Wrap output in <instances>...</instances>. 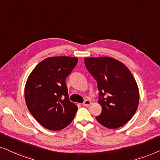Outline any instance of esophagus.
I'll list each match as a JSON object with an SVG mask.
<instances>
[{
	"mask_svg": "<svg viewBox=\"0 0 160 160\" xmlns=\"http://www.w3.org/2000/svg\"><path fill=\"white\" fill-rule=\"evenodd\" d=\"M90 104H91V101L88 100H85L84 102L82 103V106H88Z\"/></svg>",
	"mask_w": 160,
	"mask_h": 160,
	"instance_id": "obj_1",
	"label": "esophagus"
}]
</instances>
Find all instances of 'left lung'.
Instances as JSON below:
<instances>
[{"label": "left lung", "mask_w": 160, "mask_h": 160, "mask_svg": "<svg viewBox=\"0 0 160 160\" xmlns=\"http://www.w3.org/2000/svg\"><path fill=\"white\" fill-rule=\"evenodd\" d=\"M87 70L97 80L102 112L97 120L117 128L130 120L139 104V89L132 74L118 60L108 57L86 58Z\"/></svg>", "instance_id": "obj_1"}]
</instances>
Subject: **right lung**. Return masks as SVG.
Listing matches in <instances>:
<instances>
[{"instance_id":"obj_1","label":"right lung","mask_w":160,"mask_h":160,"mask_svg":"<svg viewBox=\"0 0 160 160\" xmlns=\"http://www.w3.org/2000/svg\"><path fill=\"white\" fill-rule=\"evenodd\" d=\"M78 58L52 57L34 68L26 81L27 108L44 128L59 131L73 120L78 106L68 99L66 79L78 63Z\"/></svg>"}]
</instances>
